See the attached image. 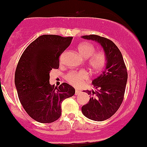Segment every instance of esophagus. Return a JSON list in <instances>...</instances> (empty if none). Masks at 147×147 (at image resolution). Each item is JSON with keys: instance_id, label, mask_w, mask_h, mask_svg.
<instances>
[{"instance_id": "esophagus-1", "label": "esophagus", "mask_w": 147, "mask_h": 147, "mask_svg": "<svg viewBox=\"0 0 147 147\" xmlns=\"http://www.w3.org/2000/svg\"><path fill=\"white\" fill-rule=\"evenodd\" d=\"M80 93V91L78 90H75V95H79Z\"/></svg>"}]
</instances>
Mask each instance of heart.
Segmentation results:
<instances>
[{
	"instance_id": "heart-1",
	"label": "heart",
	"mask_w": 147,
	"mask_h": 147,
	"mask_svg": "<svg viewBox=\"0 0 147 147\" xmlns=\"http://www.w3.org/2000/svg\"><path fill=\"white\" fill-rule=\"evenodd\" d=\"M78 51L80 55L85 59L89 58L90 67L93 72H100L106 63V56L102 52L95 53V48L89 42H82L78 46ZM88 79V73L84 69L71 71L67 75L66 80L70 85L75 87L80 85L85 80Z\"/></svg>"
}]
</instances>
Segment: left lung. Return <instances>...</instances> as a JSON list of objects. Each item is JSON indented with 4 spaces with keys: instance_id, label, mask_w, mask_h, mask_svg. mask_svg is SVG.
Instances as JSON below:
<instances>
[{
    "instance_id": "left-lung-1",
    "label": "left lung",
    "mask_w": 147,
    "mask_h": 147,
    "mask_svg": "<svg viewBox=\"0 0 147 147\" xmlns=\"http://www.w3.org/2000/svg\"><path fill=\"white\" fill-rule=\"evenodd\" d=\"M81 37L98 42L106 56L105 69L92 81L94 89L86 90L91 96L89 102L82 107L85 117L102 121L111 117L121 105L127 82V70L121 52L112 41L92 34Z\"/></svg>"
}]
</instances>
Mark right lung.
Instances as JSON below:
<instances>
[{
  "label": "right lung",
  "instance_id": "obj_1",
  "mask_svg": "<svg viewBox=\"0 0 147 147\" xmlns=\"http://www.w3.org/2000/svg\"><path fill=\"white\" fill-rule=\"evenodd\" d=\"M72 37L42 35L31 42L21 55L15 72V85L21 105L39 123H52L62 114V100L73 96L75 90L66 82L49 84V73L58 69L59 57Z\"/></svg>",
  "mask_w": 147,
  "mask_h": 147
}]
</instances>
